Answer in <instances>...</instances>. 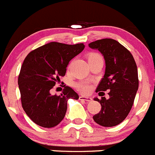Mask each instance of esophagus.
Wrapping results in <instances>:
<instances>
[{"instance_id": "obj_1", "label": "esophagus", "mask_w": 155, "mask_h": 155, "mask_svg": "<svg viewBox=\"0 0 155 155\" xmlns=\"http://www.w3.org/2000/svg\"><path fill=\"white\" fill-rule=\"evenodd\" d=\"M79 99H80V100L87 101V102H91V101H92V98L87 97V96H79Z\"/></svg>"}]
</instances>
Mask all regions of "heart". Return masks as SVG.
<instances>
[{"mask_svg":"<svg viewBox=\"0 0 155 155\" xmlns=\"http://www.w3.org/2000/svg\"><path fill=\"white\" fill-rule=\"evenodd\" d=\"M99 58H102L101 56L98 53H91L88 55V61L92 60V59H99ZM76 88L79 90L80 92H81L82 93H88L90 91V86L88 83L84 82V81H82V82H79L78 84H75Z\"/></svg>","mask_w":155,"mask_h":155,"instance_id":"obj_1","label":"heart"}]
</instances>
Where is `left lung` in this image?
Returning a JSON list of instances; mask_svg holds the SVG:
<instances>
[{
    "mask_svg": "<svg viewBox=\"0 0 155 155\" xmlns=\"http://www.w3.org/2000/svg\"><path fill=\"white\" fill-rule=\"evenodd\" d=\"M89 47L99 50L105 61V74L96 92L110 90L109 99H94L102 108L93 118L101 126L114 127L126 118L133 105L139 87L137 66L131 53L115 40H98Z\"/></svg>",
    "mask_w": 155,
    "mask_h": 155,
    "instance_id": "obj_1",
    "label": "left lung"
}]
</instances>
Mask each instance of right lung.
<instances>
[{
    "label": "right lung",
    "instance_id": "add662e5",
    "mask_svg": "<svg viewBox=\"0 0 155 155\" xmlns=\"http://www.w3.org/2000/svg\"><path fill=\"white\" fill-rule=\"evenodd\" d=\"M84 47V44L50 42L27 55L18 84L22 108L34 123L42 127H54L63 120L68 99H78V93L68 86L59 96L52 95L50 90L60 81V76H65L70 61Z\"/></svg>",
    "mask_w": 155,
    "mask_h": 155
}]
</instances>
